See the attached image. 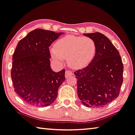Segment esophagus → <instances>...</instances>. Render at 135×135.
<instances>
[{"label": "esophagus", "instance_id": "obj_1", "mask_svg": "<svg viewBox=\"0 0 135 135\" xmlns=\"http://www.w3.org/2000/svg\"><path fill=\"white\" fill-rule=\"evenodd\" d=\"M72 75V72L71 70H66V72H65V77L66 78H68L69 77L70 75Z\"/></svg>", "mask_w": 135, "mask_h": 135}]
</instances>
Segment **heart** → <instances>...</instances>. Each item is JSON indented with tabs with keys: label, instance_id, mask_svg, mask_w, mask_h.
<instances>
[{
	"label": "heart",
	"instance_id": "heart-1",
	"mask_svg": "<svg viewBox=\"0 0 135 135\" xmlns=\"http://www.w3.org/2000/svg\"><path fill=\"white\" fill-rule=\"evenodd\" d=\"M96 53L94 40L88 37L67 36L56 41L51 56L56 63H61L67 58V63L74 69L84 68L90 63Z\"/></svg>",
	"mask_w": 135,
	"mask_h": 135
}]
</instances>
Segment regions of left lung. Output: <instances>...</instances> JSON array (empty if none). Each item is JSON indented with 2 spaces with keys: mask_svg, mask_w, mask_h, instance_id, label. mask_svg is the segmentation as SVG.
Returning a JSON list of instances; mask_svg holds the SVG:
<instances>
[{
  "mask_svg": "<svg viewBox=\"0 0 135 135\" xmlns=\"http://www.w3.org/2000/svg\"><path fill=\"white\" fill-rule=\"evenodd\" d=\"M94 40L96 53L86 68L74 72L77 94L86 107H102L119 96L123 82V65L119 52L100 32L84 34Z\"/></svg>",
  "mask_w": 135,
  "mask_h": 135,
  "instance_id": "1",
  "label": "left lung"
}]
</instances>
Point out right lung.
<instances>
[{"label": "right lung", "mask_w": 135, "mask_h": 135, "mask_svg": "<svg viewBox=\"0 0 135 135\" xmlns=\"http://www.w3.org/2000/svg\"><path fill=\"white\" fill-rule=\"evenodd\" d=\"M61 34L36 29L18 43L12 56L11 79L14 91L29 104L51 105L65 80V69L55 72L50 66L49 47Z\"/></svg>", "instance_id": "obj_1"}]
</instances>
